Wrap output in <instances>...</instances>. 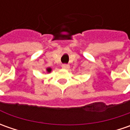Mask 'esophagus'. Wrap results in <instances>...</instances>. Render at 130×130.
Returning <instances> with one entry per match:
<instances>
[{
	"label": "esophagus",
	"mask_w": 130,
	"mask_h": 130,
	"mask_svg": "<svg viewBox=\"0 0 130 130\" xmlns=\"http://www.w3.org/2000/svg\"><path fill=\"white\" fill-rule=\"evenodd\" d=\"M61 67L63 69H69V64H66V63H63V64H62Z\"/></svg>",
	"instance_id": "esophagus-1"
}]
</instances>
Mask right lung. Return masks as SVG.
<instances>
[{
  "label": "right lung",
  "mask_w": 130,
  "mask_h": 130,
  "mask_svg": "<svg viewBox=\"0 0 130 130\" xmlns=\"http://www.w3.org/2000/svg\"><path fill=\"white\" fill-rule=\"evenodd\" d=\"M47 71L48 72H51V69L48 68V69H47Z\"/></svg>",
  "instance_id": "obj_1"
}]
</instances>
